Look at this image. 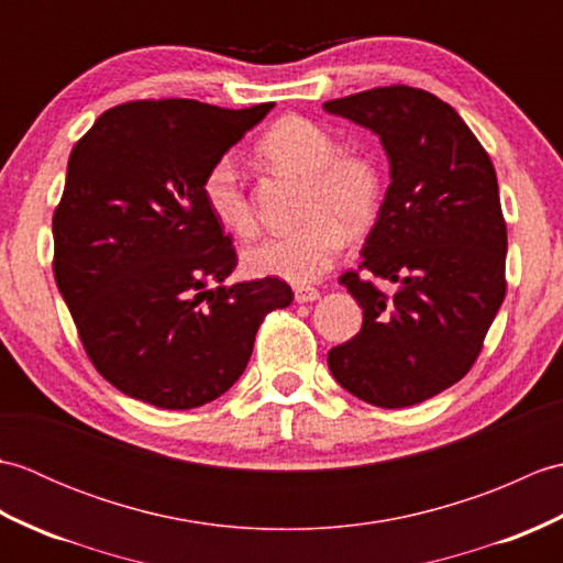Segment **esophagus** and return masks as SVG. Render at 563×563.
Instances as JSON below:
<instances>
[{
  "label": "esophagus",
  "mask_w": 563,
  "mask_h": 563,
  "mask_svg": "<svg viewBox=\"0 0 563 563\" xmlns=\"http://www.w3.org/2000/svg\"><path fill=\"white\" fill-rule=\"evenodd\" d=\"M319 300V290L317 288H309V285H297L295 288V302L307 305V302H314Z\"/></svg>",
  "instance_id": "obj_1"
}]
</instances>
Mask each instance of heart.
I'll return each mask as SVG.
<instances>
[{"instance_id": "b5f03b06", "label": "heart", "mask_w": 563, "mask_h": 563, "mask_svg": "<svg viewBox=\"0 0 563 563\" xmlns=\"http://www.w3.org/2000/svg\"><path fill=\"white\" fill-rule=\"evenodd\" d=\"M273 169L305 178L297 230L263 239L244 251V268L256 278L314 283L345 246V230L357 234L375 222L382 206V172L363 152H341L327 128L302 115L273 123L256 142ZM208 212L236 236L256 232V218L242 176L230 157L210 164L200 186Z\"/></svg>"}]
</instances>
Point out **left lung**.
Returning <instances> with one entry per match:
<instances>
[{
    "label": "left lung",
    "mask_w": 563,
    "mask_h": 563,
    "mask_svg": "<svg viewBox=\"0 0 563 563\" xmlns=\"http://www.w3.org/2000/svg\"><path fill=\"white\" fill-rule=\"evenodd\" d=\"M324 111L373 130L387 152L389 186L361 268L397 283L389 297L355 271L341 275L363 329L329 351V369L353 397L404 409L470 373L504 305L496 169L457 111L423 89L379 87Z\"/></svg>",
    "instance_id": "1"
}]
</instances>
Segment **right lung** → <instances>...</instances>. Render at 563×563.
I'll use <instances>...</instances> for the list:
<instances>
[{"instance_id":"1","label":"right lung","mask_w":563,"mask_h":563,"mask_svg":"<svg viewBox=\"0 0 563 563\" xmlns=\"http://www.w3.org/2000/svg\"><path fill=\"white\" fill-rule=\"evenodd\" d=\"M271 109L123 103L69 154L55 283L93 367L128 397L176 411L218 399L246 369L263 317L292 302L278 278L224 285L236 254L200 194L210 164Z\"/></svg>"}]
</instances>
